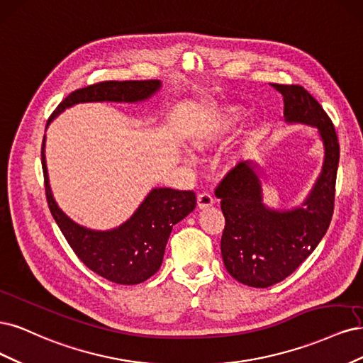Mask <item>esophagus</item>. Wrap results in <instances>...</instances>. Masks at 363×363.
<instances>
[{"label": "esophagus", "mask_w": 363, "mask_h": 363, "mask_svg": "<svg viewBox=\"0 0 363 363\" xmlns=\"http://www.w3.org/2000/svg\"><path fill=\"white\" fill-rule=\"evenodd\" d=\"M213 203H214V197L209 194L208 191H203V193H201V194L197 196V206L201 208V209L211 206Z\"/></svg>", "instance_id": "esophagus-1"}]
</instances>
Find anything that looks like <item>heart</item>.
I'll list each match as a JSON object with an SVG mask.
<instances>
[{"instance_id":"b5f03b06","label":"heart","mask_w":363,"mask_h":363,"mask_svg":"<svg viewBox=\"0 0 363 363\" xmlns=\"http://www.w3.org/2000/svg\"><path fill=\"white\" fill-rule=\"evenodd\" d=\"M240 121V111L235 110V108H230V110H226L223 118L220 119V122L217 125H214L211 130H206V131H202L201 134H197L196 138H194V145L199 147V149H205L208 146L214 145L216 142H218V140L223 137L226 133H229L233 126L237 125V122Z\"/></svg>"}]
</instances>
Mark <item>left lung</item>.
Instances as JSON below:
<instances>
[{"mask_svg":"<svg viewBox=\"0 0 363 363\" xmlns=\"http://www.w3.org/2000/svg\"><path fill=\"white\" fill-rule=\"evenodd\" d=\"M272 86L284 96L288 122L318 128L324 164L305 203L292 211H273L262 203L261 182L249 162H238L216 186L226 220L220 242L225 267L240 284L255 288L282 282L325 235L333 216L339 162L337 135L320 102L298 84Z\"/></svg>","mask_w":363,"mask_h":363,"instance_id":"8db88e82","label":"left lung"}]
</instances>
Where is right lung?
<instances>
[{
  "mask_svg": "<svg viewBox=\"0 0 363 363\" xmlns=\"http://www.w3.org/2000/svg\"><path fill=\"white\" fill-rule=\"evenodd\" d=\"M160 86L158 79H143L102 81L77 89L58 104L46 126L57 114L72 107L74 104L93 101L137 102L147 99ZM43 147L45 137L42 143V169L46 201L55 223L81 262L91 272L121 285H137L154 276L161 267L173 226L196 208V193L191 190L155 189L121 228L108 232L90 230L74 223L57 206L48 184Z\"/></svg>",
  "mask_w": 363,
  "mask_h": 363,
  "instance_id": "add662e5",
  "label": "right lung"
}]
</instances>
